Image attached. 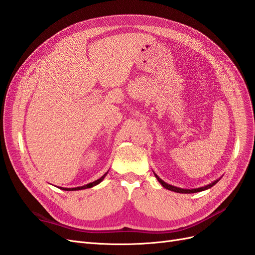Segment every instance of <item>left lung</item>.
I'll return each instance as SVG.
<instances>
[{
    "mask_svg": "<svg viewBox=\"0 0 255 255\" xmlns=\"http://www.w3.org/2000/svg\"><path fill=\"white\" fill-rule=\"evenodd\" d=\"M155 174V173H154ZM155 176H156V179H157V181L163 185V187H165V188H167V189H169V190H172V191H175V192H180V194H194V192H199V191H203V190H205V189H208V188H211L212 186H214V185L217 183L219 180H216V181H214L213 183H211V184H208V185H206V186H204V187H200V188H196V189H183V188H179V187H175V186H172V185H169V184H167L166 182H164L163 180L161 179H159V177L155 174Z\"/></svg>",
    "mask_w": 255,
    "mask_h": 255,
    "instance_id": "left-lung-1",
    "label": "left lung"
}]
</instances>
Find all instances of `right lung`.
Returning <instances> with one entry per match:
<instances>
[{"mask_svg": "<svg viewBox=\"0 0 255 255\" xmlns=\"http://www.w3.org/2000/svg\"><path fill=\"white\" fill-rule=\"evenodd\" d=\"M107 174V172L104 174V175H102L101 177H100V179H98L97 181H95V182H92V183H89V184H87V185H84V186H80V187H75V188H64V187H60V189H63V190H81V189H86V188H91V187H94V186H96V185H98L99 183H101L102 181H103V179L105 177V175Z\"/></svg>", "mask_w": 255, "mask_h": 255, "instance_id": "add662e5", "label": "right lung"}]
</instances>
